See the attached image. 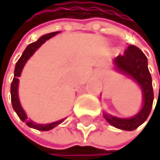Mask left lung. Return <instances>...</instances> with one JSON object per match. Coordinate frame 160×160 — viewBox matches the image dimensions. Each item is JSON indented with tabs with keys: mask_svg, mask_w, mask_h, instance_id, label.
<instances>
[{
	"mask_svg": "<svg viewBox=\"0 0 160 160\" xmlns=\"http://www.w3.org/2000/svg\"><path fill=\"white\" fill-rule=\"evenodd\" d=\"M113 64L118 72L131 77L140 86L143 96V106L140 111L131 118H118L107 113H103V115L112 126L122 130L131 131L146 120L153 103L152 79L147 66V58L139 48L134 45H129L123 55L115 58Z\"/></svg>",
	"mask_w": 160,
	"mask_h": 160,
	"instance_id": "8db88e82",
	"label": "left lung"
}]
</instances>
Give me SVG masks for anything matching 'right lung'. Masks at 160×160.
I'll return each instance as SVG.
<instances>
[{
	"label": "right lung",
	"instance_id": "right-lung-1",
	"mask_svg": "<svg viewBox=\"0 0 160 160\" xmlns=\"http://www.w3.org/2000/svg\"><path fill=\"white\" fill-rule=\"evenodd\" d=\"M56 34H58V32H54V33L44 35V36H42L38 40V41L28 45V47L26 48L25 51L23 52L22 56H21L20 59L18 60L17 64H16L15 72H14V79H13V81H12V84H11V100H12V105H13V108L16 111V113L18 114V116L20 117L21 120L26 122V124H27L29 127H32V128L38 129V130H42V131L50 130V129L57 126L58 124L62 123L63 121H64V119H61V120H59V121L53 122V123H50V124H38V123L34 122V121L28 120L27 115H26L25 111L23 110L22 106H21V104H20V100H19V96H18L19 77H20L21 73H22V70H23V68H24V66L26 64V62L30 59V57H31L33 54L47 41V40L54 37Z\"/></svg>",
	"mask_w": 160,
	"mask_h": 160
}]
</instances>
